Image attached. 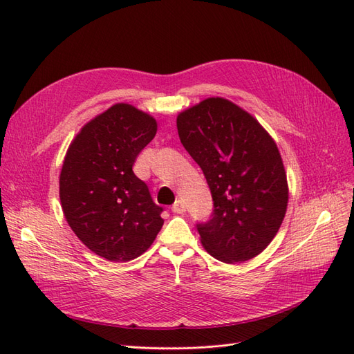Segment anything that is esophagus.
<instances>
[{"mask_svg": "<svg viewBox=\"0 0 354 354\" xmlns=\"http://www.w3.org/2000/svg\"><path fill=\"white\" fill-rule=\"evenodd\" d=\"M173 211L177 212V214H183L186 212V203L183 201H176V203L173 205Z\"/></svg>", "mask_w": 354, "mask_h": 354, "instance_id": "esophagus-1", "label": "esophagus"}]
</instances>
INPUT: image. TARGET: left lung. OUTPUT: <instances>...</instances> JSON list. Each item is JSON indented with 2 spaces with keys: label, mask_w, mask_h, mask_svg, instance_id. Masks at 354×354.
Masks as SVG:
<instances>
[{
  "label": "left lung",
  "mask_w": 354,
  "mask_h": 354,
  "mask_svg": "<svg viewBox=\"0 0 354 354\" xmlns=\"http://www.w3.org/2000/svg\"><path fill=\"white\" fill-rule=\"evenodd\" d=\"M177 131L208 181L214 216L198 224L205 251L238 264L261 254L279 232L288 180L273 137L241 106L208 97L177 115Z\"/></svg>",
  "instance_id": "1"
}]
</instances>
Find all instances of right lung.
<instances>
[{"label":"right lung","instance_id":"add662e5","mask_svg":"<svg viewBox=\"0 0 354 354\" xmlns=\"http://www.w3.org/2000/svg\"><path fill=\"white\" fill-rule=\"evenodd\" d=\"M156 131L152 115L115 103L81 128L63 159L59 196L65 218L77 238L108 261L137 259L162 229V208L133 173Z\"/></svg>","mask_w":354,"mask_h":354}]
</instances>
